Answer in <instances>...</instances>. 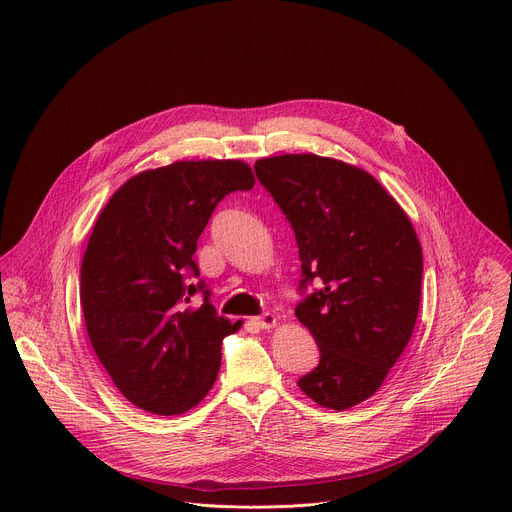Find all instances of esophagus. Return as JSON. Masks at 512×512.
I'll return each mask as SVG.
<instances>
[{
  "label": "esophagus",
  "mask_w": 512,
  "mask_h": 512,
  "mask_svg": "<svg viewBox=\"0 0 512 512\" xmlns=\"http://www.w3.org/2000/svg\"><path fill=\"white\" fill-rule=\"evenodd\" d=\"M253 322H255L259 328H263V330H269V328H273V326H275L277 318H275L271 312H265V314H261V316L253 318Z\"/></svg>",
  "instance_id": "34e87169"
}]
</instances>
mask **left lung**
<instances>
[{"instance_id": "obj_1", "label": "left lung", "mask_w": 512, "mask_h": 512, "mask_svg": "<svg viewBox=\"0 0 512 512\" xmlns=\"http://www.w3.org/2000/svg\"><path fill=\"white\" fill-rule=\"evenodd\" d=\"M255 174L296 233L298 320L320 362L298 387L322 407L350 409L383 385L415 328L423 257L393 196L364 170L314 154L255 162ZM321 287L306 295L308 284Z\"/></svg>"}]
</instances>
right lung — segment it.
I'll use <instances>...</instances> for the list:
<instances>
[{
  "label": "right lung",
  "instance_id": "add662e5",
  "mask_svg": "<svg viewBox=\"0 0 512 512\" xmlns=\"http://www.w3.org/2000/svg\"><path fill=\"white\" fill-rule=\"evenodd\" d=\"M255 178L241 160L174 162L129 178L101 210L83 267L81 304L93 350L127 401L154 415L198 405L221 369L225 336L192 259L216 204ZM203 306L192 309V295Z\"/></svg>",
  "mask_w": 512,
  "mask_h": 512
}]
</instances>
